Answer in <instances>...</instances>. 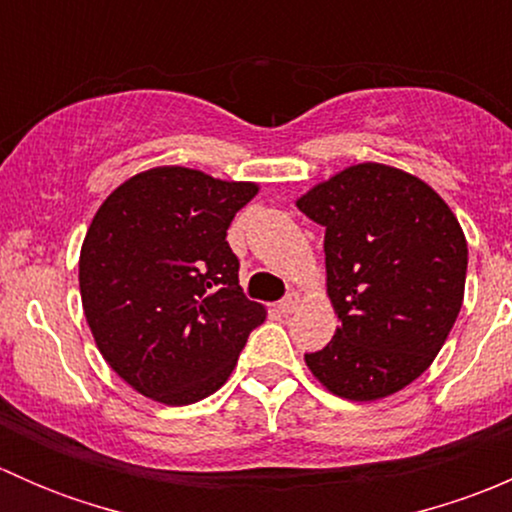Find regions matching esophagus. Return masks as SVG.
<instances>
[{
    "mask_svg": "<svg viewBox=\"0 0 512 512\" xmlns=\"http://www.w3.org/2000/svg\"><path fill=\"white\" fill-rule=\"evenodd\" d=\"M299 302H302V297H299V292H289L285 299H282L280 304H277V309H280L282 314H292L294 309L299 307Z\"/></svg>",
    "mask_w": 512,
    "mask_h": 512,
    "instance_id": "1",
    "label": "esophagus"
}]
</instances>
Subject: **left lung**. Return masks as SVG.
<instances>
[{
    "label": "left lung",
    "mask_w": 512,
    "mask_h": 512,
    "mask_svg": "<svg viewBox=\"0 0 512 512\" xmlns=\"http://www.w3.org/2000/svg\"><path fill=\"white\" fill-rule=\"evenodd\" d=\"M297 208L324 227L332 342L304 354L334 396L376 401L431 366L463 304L468 245L456 215L416 175L349 165Z\"/></svg>",
    "instance_id": "obj_1"
}]
</instances>
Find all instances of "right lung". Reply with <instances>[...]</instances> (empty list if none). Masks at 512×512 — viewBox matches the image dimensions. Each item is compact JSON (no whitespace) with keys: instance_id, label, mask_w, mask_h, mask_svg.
<instances>
[{"instance_id":"1","label":"right lung","mask_w":512,"mask_h":512,"mask_svg":"<svg viewBox=\"0 0 512 512\" xmlns=\"http://www.w3.org/2000/svg\"><path fill=\"white\" fill-rule=\"evenodd\" d=\"M257 190L160 165L98 208L81 245V302L98 352L138 394L165 406L215 394L265 322V307L242 294L225 240Z\"/></svg>"}]
</instances>
